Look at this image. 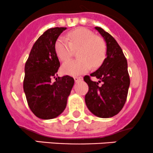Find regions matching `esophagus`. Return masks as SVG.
<instances>
[{
    "instance_id": "esophagus-1",
    "label": "esophagus",
    "mask_w": 153,
    "mask_h": 153,
    "mask_svg": "<svg viewBox=\"0 0 153 153\" xmlns=\"http://www.w3.org/2000/svg\"><path fill=\"white\" fill-rule=\"evenodd\" d=\"M74 79L75 82H79V81H80V80L82 79V76H74Z\"/></svg>"
}]
</instances>
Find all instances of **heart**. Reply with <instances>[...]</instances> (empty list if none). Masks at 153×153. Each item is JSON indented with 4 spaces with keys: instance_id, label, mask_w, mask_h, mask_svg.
<instances>
[{
    "instance_id": "b5f03b06",
    "label": "heart",
    "mask_w": 153,
    "mask_h": 153,
    "mask_svg": "<svg viewBox=\"0 0 153 153\" xmlns=\"http://www.w3.org/2000/svg\"><path fill=\"white\" fill-rule=\"evenodd\" d=\"M76 50L79 59L65 62L62 67L63 73L72 76L82 74L90 70L91 66L99 68L106 58L105 41L84 27L69 32L67 39L59 37L56 42V53L62 61L70 59Z\"/></svg>"
}]
</instances>
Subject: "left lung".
<instances>
[{
	"label": "left lung",
	"instance_id": "obj_1",
	"mask_svg": "<svg viewBox=\"0 0 153 153\" xmlns=\"http://www.w3.org/2000/svg\"><path fill=\"white\" fill-rule=\"evenodd\" d=\"M106 42L107 57L102 65L91 76H84L88 85L85 100L88 108L97 117L107 118L116 115L123 108L130 84L127 60L115 39L102 28L95 27ZM91 76L100 81L94 82Z\"/></svg>",
	"mask_w": 153,
	"mask_h": 153
}]
</instances>
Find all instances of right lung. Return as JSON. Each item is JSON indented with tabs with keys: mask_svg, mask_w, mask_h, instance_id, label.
<instances>
[{
	"mask_svg": "<svg viewBox=\"0 0 153 153\" xmlns=\"http://www.w3.org/2000/svg\"><path fill=\"white\" fill-rule=\"evenodd\" d=\"M66 27L48 29L36 40L25 63L24 91L32 112L48 120L59 115L65 108L74 79L65 75L57 76L60 62L55 44ZM52 78L56 81L52 82Z\"/></svg>",
	"mask_w": 153,
	"mask_h": 153,
	"instance_id": "obj_1",
	"label": "right lung"
}]
</instances>
